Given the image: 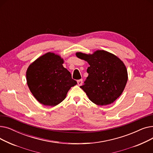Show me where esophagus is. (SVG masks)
I'll use <instances>...</instances> for the list:
<instances>
[{
	"label": "esophagus",
	"mask_w": 153,
	"mask_h": 153,
	"mask_svg": "<svg viewBox=\"0 0 153 153\" xmlns=\"http://www.w3.org/2000/svg\"><path fill=\"white\" fill-rule=\"evenodd\" d=\"M77 82V84L79 85H81L82 84V79H79Z\"/></svg>",
	"instance_id": "obj_1"
}]
</instances>
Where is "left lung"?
Returning <instances> with one entry per match:
<instances>
[{
	"mask_svg": "<svg viewBox=\"0 0 153 153\" xmlns=\"http://www.w3.org/2000/svg\"><path fill=\"white\" fill-rule=\"evenodd\" d=\"M77 57L88 62L89 75L81 87L89 99L98 105L113 103L123 92L128 81L127 70L116 56L99 50L92 54L77 53Z\"/></svg>",
	"mask_w": 153,
	"mask_h": 153,
	"instance_id": "8db88e82",
	"label": "left lung"
}]
</instances>
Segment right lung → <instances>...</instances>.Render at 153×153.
Returning a JSON list of instances; mask_svg holds the SVG:
<instances>
[{"label": "right lung", "instance_id": "1", "mask_svg": "<svg viewBox=\"0 0 153 153\" xmlns=\"http://www.w3.org/2000/svg\"><path fill=\"white\" fill-rule=\"evenodd\" d=\"M62 64L59 56L48 53L30 64L27 69L29 89L44 105H58L65 99L70 88L77 84Z\"/></svg>", "mask_w": 153, "mask_h": 153}]
</instances>
